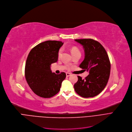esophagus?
<instances>
[{
	"mask_svg": "<svg viewBox=\"0 0 132 132\" xmlns=\"http://www.w3.org/2000/svg\"><path fill=\"white\" fill-rule=\"evenodd\" d=\"M71 75V74L70 73H68V72H67L66 73V76L67 77H69V76H70Z\"/></svg>",
	"mask_w": 132,
	"mask_h": 132,
	"instance_id": "obj_1",
	"label": "esophagus"
}]
</instances>
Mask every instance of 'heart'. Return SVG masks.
<instances>
[{"mask_svg": "<svg viewBox=\"0 0 132 132\" xmlns=\"http://www.w3.org/2000/svg\"><path fill=\"white\" fill-rule=\"evenodd\" d=\"M62 52H63L62 49H60L59 50V53H58V56H59V57H60V56H61ZM70 52H71V53L72 56L77 55V54H80V51L79 50V49L76 47H72L70 49Z\"/></svg>", "mask_w": 132, "mask_h": 132, "instance_id": "b5f03b06", "label": "heart"}]
</instances>
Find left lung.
Segmentation results:
<instances>
[{
	"mask_svg": "<svg viewBox=\"0 0 132 132\" xmlns=\"http://www.w3.org/2000/svg\"><path fill=\"white\" fill-rule=\"evenodd\" d=\"M75 41L84 49V59L79 67L88 71L89 75L84 79L78 76L74 89L81 97H93L104 90L108 82L111 69L109 56L103 46L97 41L91 39Z\"/></svg>",
	"mask_w": 132,
	"mask_h": 132,
	"instance_id": "1",
	"label": "left lung"
}]
</instances>
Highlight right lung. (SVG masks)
Returning a JSON list of instances; mask_svg holds the SVG:
<instances>
[{
  "label": "right lung",
  "mask_w": 132,
  "mask_h": 132,
  "mask_svg": "<svg viewBox=\"0 0 132 132\" xmlns=\"http://www.w3.org/2000/svg\"><path fill=\"white\" fill-rule=\"evenodd\" d=\"M63 45L61 41H46L39 43L29 52L24 74L30 88L42 98H51L60 90L65 72H52L51 66L58 60V53Z\"/></svg>",
  "instance_id": "add662e5"
}]
</instances>
